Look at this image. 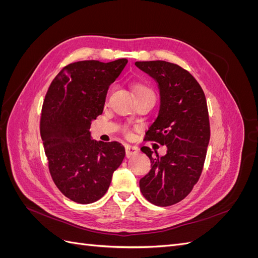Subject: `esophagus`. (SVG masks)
<instances>
[{
    "label": "esophagus",
    "instance_id": "34e87169",
    "mask_svg": "<svg viewBox=\"0 0 258 258\" xmlns=\"http://www.w3.org/2000/svg\"><path fill=\"white\" fill-rule=\"evenodd\" d=\"M139 153V148L134 145H126V156L128 158L134 157L135 155Z\"/></svg>",
    "mask_w": 258,
    "mask_h": 258
}]
</instances>
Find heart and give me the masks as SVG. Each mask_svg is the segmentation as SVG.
<instances>
[{
  "label": "heart",
  "instance_id": "1",
  "mask_svg": "<svg viewBox=\"0 0 258 258\" xmlns=\"http://www.w3.org/2000/svg\"><path fill=\"white\" fill-rule=\"evenodd\" d=\"M134 89H135L137 98L140 97V96H145V95L155 96V95H154V91H153L150 87H147V86H145V85H143V84H136V85L134 86ZM126 130H127V129H126Z\"/></svg>",
  "mask_w": 258,
  "mask_h": 258
}]
</instances>
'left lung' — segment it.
<instances>
[{
  "mask_svg": "<svg viewBox=\"0 0 258 258\" xmlns=\"http://www.w3.org/2000/svg\"><path fill=\"white\" fill-rule=\"evenodd\" d=\"M136 66L157 82L160 106L145 140L167 146L162 157L150 147L141 151L151 159V170L140 179V189L151 204H177L198 182L210 141L205 92L198 82L177 64L167 61H137Z\"/></svg>",
  "mask_w": 258,
  "mask_h": 258,
  "instance_id": "8db88e82",
  "label": "left lung"
}]
</instances>
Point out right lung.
I'll return each mask as SVG.
<instances>
[{
  "instance_id": "add662e5",
  "label": "right lung",
  "mask_w": 258,
  "mask_h": 258,
  "mask_svg": "<svg viewBox=\"0 0 258 258\" xmlns=\"http://www.w3.org/2000/svg\"><path fill=\"white\" fill-rule=\"evenodd\" d=\"M127 62H74L54 77L45 96L40 129L49 172L59 190L77 204L102 198L124 158L120 143L92 140L89 129Z\"/></svg>"
}]
</instances>
